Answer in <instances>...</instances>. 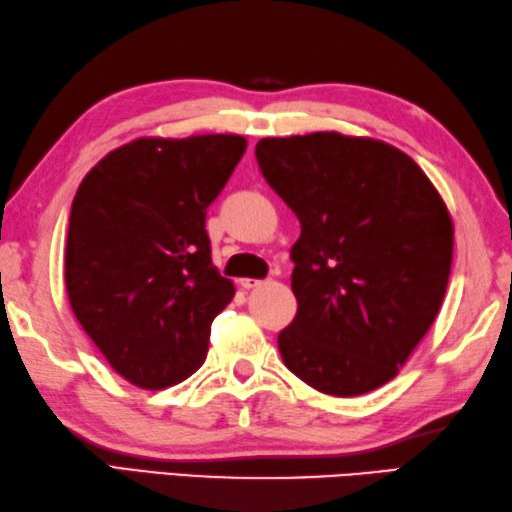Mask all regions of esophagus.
I'll use <instances>...</instances> for the list:
<instances>
[{
    "instance_id": "esophagus-1",
    "label": "esophagus",
    "mask_w": 512,
    "mask_h": 512,
    "mask_svg": "<svg viewBox=\"0 0 512 512\" xmlns=\"http://www.w3.org/2000/svg\"><path fill=\"white\" fill-rule=\"evenodd\" d=\"M263 283H260V280H256V278H243L241 280V287L243 289H256V287H260Z\"/></svg>"
}]
</instances>
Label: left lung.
<instances>
[{"instance_id": "left-lung-1", "label": "left lung", "mask_w": 512, "mask_h": 512, "mask_svg": "<svg viewBox=\"0 0 512 512\" xmlns=\"http://www.w3.org/2000/svg\"><path fill=\"white\" fill-rule=\"evenodd\" d=\"M260 172L294 210L296 318L285 367L353 398L398 375L431 329L453 260V218L409 154L371 137L260 139Z\"/></svg>"}]
</instances>
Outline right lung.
Masks as SVG:
<instances>
[{"instance_id": "add662e5", "label": "right lung", "mask_w": 512, "mask_h": 512, "mask_svg": "<svg viewBox=\"0 0 512 512\" xmlns=\"http://www.w3.org/2000/svg\"><path fill=\"white\" fill-rule=\"evenodd\" d=\"M245 150L238 134L141 137L83 176L66 243L68 300L134 387H172L205 362L212 322L236 294L212 265L205 212Z\"/></svg>"}]
</instances>
